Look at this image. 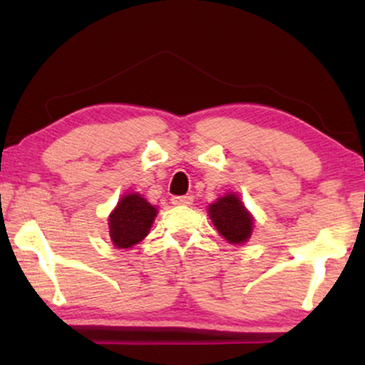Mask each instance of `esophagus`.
<instances>
[{
	"instance_id": "34e87169",
	"label": "esophagus",
	"mask_w": 365,
	"mask_h": 365,
	"mask_svg": "<svg viewBox=\"0 0 365 365\" xmlns=\"http://www.w3.org/2000/svg\"><path fill=\"white\" fill-rule=\"evenodd\" d=\"M194 202L190 195H182V197H171V204L173 206H190Z\"/></svg>"
}]
</instances>
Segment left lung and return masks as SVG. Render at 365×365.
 Listing matches in <instances>:
<instances>
[{"mask_svg": "<svg viewBox=\"0 0 365 365\" xmlns=\"http://www.w3.org/2000/svg\"><path fill=\"white\" fill-rule=\"evenodd\" d=\"M207 215L217 233L228 244L242 245L252 235L254 216L250 215L237 192H228L216 199V202L209 204Z\"/></svg>", "mask_w": 365, "mask_h": 365, "instance_id": "8db88e82", "label": "left lung"}]
</instances>
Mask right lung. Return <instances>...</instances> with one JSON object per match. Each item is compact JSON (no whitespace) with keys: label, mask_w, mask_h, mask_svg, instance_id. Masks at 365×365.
<instances>
[{"label":"right lung","mask_w":365,"mask_h":365,"mask_svg":"<svg viewBox=\"0 0 365 365\" xmlns=\"http://www.w3.org/2000/svg\"><path fill=\"white\" fill-rule=\"evenodd\" d=\"M158 207L148 202L137 192L125 194L110 212L108 226L110 237L116 249H130L149 235Z\"/></svg>","instance_id":"right-lung-1"}]
</instances>
